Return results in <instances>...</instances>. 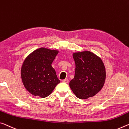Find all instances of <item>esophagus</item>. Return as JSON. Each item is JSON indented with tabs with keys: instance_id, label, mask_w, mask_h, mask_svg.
<instances>
[{
	"instance_id": "obj_1",
	"label": "esophagus",
	"mask_w": 129,
	"mask_h": 129,
	"mask_svg": "<svg viewBox=\"0 0 129 129\" xmlns=\"http://www.w3.org/2000/svg\"><path fill=\"white\" fill-rule=\"evenodd\" d=\"M63 83H68L69 82V80L68 79H64L62 81Z\"/></svg>"
}]
</instances>
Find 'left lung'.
<instances>
[{
	"instance_id": "left-lung-1",
	"label": "left lung",
	"mask_w": 129,
	"mask_h": 129,
	"mask_svg": "<svg viewBox=\"0 0 129 129\" xmlns=\"http://www.w3.org/2000/svg\"><path fill=\"white\" fill-rule=\"evenodd\" d=\"M76 69L75 77L69 82L73 92L79 99L95 96L101 90L106 79V70L99 57L85 51L73 54Z\"/></svg>"
}]
</instances>
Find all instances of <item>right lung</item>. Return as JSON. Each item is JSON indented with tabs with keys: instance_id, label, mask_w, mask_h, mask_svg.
Listing matches in <instances>:
<instances>
[{
	"instance_id": "obj_1",
	"label": "right lung",
	"mask_w": 129,
	"mask_h": 129,
	"mask_svg": "<svg viewBox=\"0 0 129 129\" xmlns=\"http://www.w3.org/2000/svg\"><path fill=\"white\" fill-rule=\"evenodd\" d=\"M58 52L40 48L31 53L21 69L22 82L26 89L34 96L46 98L60 82L52 63Z\"/></svg>"
}]
</instances>
